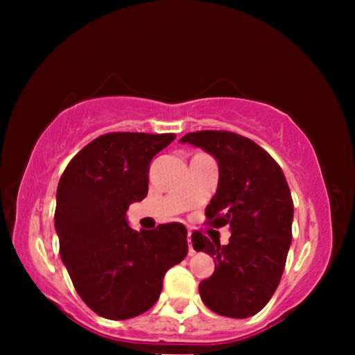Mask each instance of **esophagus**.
<instances>
[{"label":"esophagus","instance_id":"34e87169","mask_svg":"<svg viewBox=\"0 0 355 355\" xmlns=\"http://www.w3.org/2000/svg\"><path fill=\"white\" fill-rule=\"evenodd\" d=\"M188 244H189V252H188V254L189 255H194L196 250H194V248H192V243H191V232H188Z\"/></svg>","mask_w":355,"mask_h":355}]
</instances>
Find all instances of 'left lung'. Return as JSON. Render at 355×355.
I'll return each instance as SVG.
<instances>
[{"mask_svg": "<svg viewBox=\"0 0 355 355\" xmlns=\"http://www.w3.org/2000/svg\"><path fill=\"white\" fill-rule=\"evenodd\" d=\"M180 142L218 161L219 183L205 209L207 224L232 230L227 245L192 233V248L214 260L213 275L199 285L200 297L214 313L249 318L277 290L291 244L293 199L284 171L254 141L232 131H196Z\"/></svg>", "mask_w": 355, "mask_h": 355, "instance_id": "8db88e82", "label": "left lung"}]
</instances>
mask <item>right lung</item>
Listing matches in <instances>:
<instances>
[{"mask_svg":"<svg viewBox=\"0 0 355 355\" xmlns=\"http://www.w3.org/2000/svg\"><path fill=\"white\" fill-rule=\"evenodd\" d=\"M173 139L172 133L98 136L59 180V254L80 297L107 320L152 309L167 269L188 254V232L180 222L136 232L127 220L128 207L148 192L150 161Z\"/></svg>","mask_w":355,"mask_h":355,"instance_id":"right-lung-1","label":"right lung"}]
</instances>
